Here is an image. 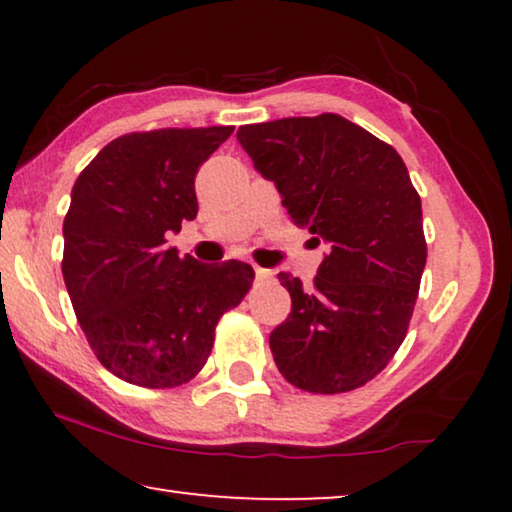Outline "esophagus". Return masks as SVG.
<instances>
[{
  "mask_svg": "<svg viewBox=\"0 0 512 512\" xmlns=\"http://www.w3.org/2000/svg\"><path fill=\"white\" fill-rule=\"evenodd\" d=\"M254 272H256V279H261V282H263V279H270V270H263V268H258V265H256Z\"/></svg>",
  "mask_w": 512,
  "mask_h": 512,
  "instance_id": "1",
  "label": "esophagus"
}]
</instances>
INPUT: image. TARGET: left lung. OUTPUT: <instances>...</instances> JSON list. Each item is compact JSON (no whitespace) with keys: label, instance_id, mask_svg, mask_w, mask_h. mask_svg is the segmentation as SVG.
Here are the masks:
<instances>
[{"label":"left lung","instance_id":"obj_1","mask_svg":"<svg viewBox=\"0 0 512 512\" xmlns=\"http://www.w3.org/2000/svg\"><path fill=\"white\" fill-rule=\"evenodd\" d=\"M242 149L314 242L312 286L279 272L291 314L270 333L279 373L345 394L387 368L408 333L426 265L422 200L394 146L338 114L242 125Z\"/></svg>","mask_w":512,"mask_h":512}]
</instances>
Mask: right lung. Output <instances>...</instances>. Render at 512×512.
<instances>
[{"label":"right lung","instance_id":"1","mask_svg":"<svg viewBox=\"0 0 512 512\" xmlns=\"http://www.w3.org/2000/svg\"><path fill=\"white\" fill-rule=\"evenodd\" d=\"M233 125L130 132L79 174L65 216L62 277L97 361L146 389L191 382L223 312L242 303L254 268L179 258L167 233L198 216L195 174Z\"/></svg>","mask_w":512,"mask_h":512}]
</instances>
